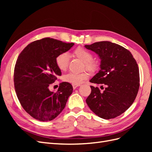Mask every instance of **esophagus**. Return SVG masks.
I'll use <instances>...</instances> for the list:
<instances>
[{"mask_svg":"<svg viewBox=\"0 0 152 152\" xmlns=\"http://www.w3.org/2000/svg\"><path fill=\"white\" fill-rule=\"evenodd\" d=\"M80 85H74V84H73L72 85V86H73V89H75L77 87H79Z\"/></svg>","mask_w":152,"mask_h":152,"instance_id":"1","label":"esophagus"}]
</instances>
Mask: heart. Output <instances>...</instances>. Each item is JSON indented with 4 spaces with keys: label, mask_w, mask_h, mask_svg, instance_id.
<instances>
[{
    "label": "heart",
    "mask_w": 152,
    "mask_h": 152,
    "mask_svg": "<svg viewBox=\"0 0 152 152\" xmlns=\"http://www.w3.org/2000/svg\"><path fill=\"white\" fill-rule=\"evenodd\" d=\"M73 54L79 59L82 62H84V67L87 70L93 73L98 70V63L93 60V54L89 50L82 47L77 48L73 52ZM70 56L66 53H62L59 54L56 58V63L58 68L61 71H65L69 64ZM89 77V74L86 72L80 73L70 72L63 77V80L66 82L74 85H79L82 83L85 80L87 79Z\"/></svg>",
    "instance_id": "obj_1"
}]
</instances>
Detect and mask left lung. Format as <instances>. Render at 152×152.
Masks as SVG:
<instances>
[{"label":"left lung","mask_w":152,"mask_h":152,"mask_svg":"<svg viewBox=\"0 0 152 152\" xmlns=\"http://www.w3.org/2000/svg\"><path fill=\"white\" fill-rule=\"evenodd\" d=\"M101 59L100 70L92 83L105 86L103 91L91 86L86 103L96 115L115 118L125 112L134 102L140 87L139 68L129 50L108 41L85 45ZM101 89H103V86Z\"/></svg>","instance_id":"left-lung-1"}]
</instances>
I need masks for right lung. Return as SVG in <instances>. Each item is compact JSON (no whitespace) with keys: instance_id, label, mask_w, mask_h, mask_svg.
I'll return each instance as SVG.
<instances>
[{"instance_id":"obj_1","label":"right lung","mask_w":152,"mask_h":152,"mask_svg":"<svg viewBox=\"0 0 152 152\" xmlns=\"http://www.w3.org/2000/svg\"><path fill=\"white\" fill-rule=\"evenodd\" d=\"M74 45L52 38H44L29 44L18 56L14 72V83L22 107L37 120H53L65 108L73 92L68 82L60 83L56 93L49 87L61 75L56 58Z\"/></svg>"}]
</instances>
